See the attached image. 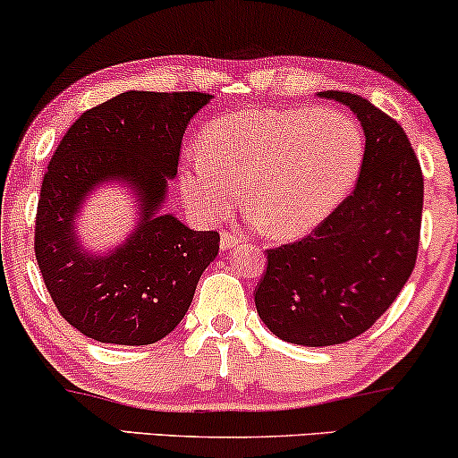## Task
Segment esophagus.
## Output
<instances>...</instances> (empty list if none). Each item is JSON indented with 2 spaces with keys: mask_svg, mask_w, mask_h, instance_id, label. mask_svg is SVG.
<instances>
[{
  "mask_svg": "<svg viewBox=\"0 0 458 458\" xmlns=\"http://www.w3.org/2000/svg\"><path fill=\"white\" fill-rule=\"evenodd\" d=\"M243 242V235L240 231H223L221 233V250H233Z\"/></svg>",
  "mask_w": 458,
  "mask_h": 458,
  "instance_id": "34e87169",
  "label": "esophagus"
}]
</instances>
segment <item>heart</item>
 <instances>
[{
    "label": "heart",
    "instance_id": "1",
    "mask_svg": "<svg viewBox=\"0 0 458 458\" xmlns=\"http://www.w3.org/2000/svg\"><path fill=\"white\" fill-rule=\"evenodd\" d=\"M364 162V132L341 109L229 111L185 157L182 191L206 221L243 199L267 233L301 237L345 199Z\"/></svg>",
    "mask_w": 458,
    "mask_h": 458
}]
</instances>
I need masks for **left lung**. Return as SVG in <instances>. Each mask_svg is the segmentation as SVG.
Returning a JSON list of instances; mask_svg holds the SVG:
<instances>
[{"label": "left lung", "mask_w": 458, "mask_h": 458, "mask_svg": "<svg viewBox=\"0 0 458 458\" xmlns=\"http://www.w3.org/2000/svg\"><path fill=\"white\" fill-rule=\"evenodd\" d=\"M347 105L366 134L358 185L299 242L267 250L254 305L273 335L328 347L360 336L387 311L417 263L423 172L406 132L352 92Z\"/></svg>", "instance_id": "obj_1"}]
</instances>
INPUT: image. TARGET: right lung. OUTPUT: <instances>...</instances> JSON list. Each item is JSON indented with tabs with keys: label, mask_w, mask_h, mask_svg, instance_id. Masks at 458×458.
Returning a JSON list of instances; mask_svg holds the SVG:
<instances>
[{
	"label": "right lung",
	"mask_w": 458,
	"mask_h": 458,
	"mask_svg": "<svg viewBox=\"0 0 458 458\" xmlns=\"http://www.w3.org/2000/svg\"><path fill=\"white\" fill-rule=\"evenodd\" d=\"M206 92L117 94L81 113L58 142L41 181L35 259L58 313L98 343L151 345L185 318L201 273L218 254L216 231L157 215L174 178L187 123ZM122 177L143 201V221L123 247L97 259L74 240V212L103 180Z\"/></svg>",
	"instance_id": "right-lung-1"
}]
</instances>
